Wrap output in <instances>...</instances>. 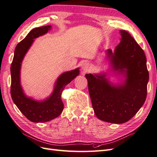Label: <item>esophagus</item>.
<instances>
[{
	"label": "esophagus",
	"instance_id": "obj_1",
	"mask_svg": "<svg viewBox=\"0 0 157 157\" xmlns=\"http://www.w3.org/2000/svg\"><path fill=\"white\" fill-rule=\"evenodd\" d=\"M82 69L84 72H87V71L90 69V64L88 63H87V62L84 63L82 64Z\"/></svg>",
	"mask_w": 157,
	"mask_h": 157
}]
</instances>
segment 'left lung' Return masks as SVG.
<instances>
[{
	"label": "left lung",
	"instance_id": "8db88e82",
	"mask_svg": "<svg viewBox=\"0 0 157 157\" xmlns=\"http://www.w3.org/2000/svg\"><path fill=\"white\" fill-rule=\"evenodd\" d=\"M121 42L114 50L106 51L110 71L122 76L117 84L106 73L86 74L88 91L96 116L103 121L122 124L134 117L147 97L149 72L144 50L129 33L120 31Z\"/></svg>",
	"mask_w": 157,
	"mask_h": 157
}]
</instances>
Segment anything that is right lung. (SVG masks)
I'll use <instances>...</instances> for the list:
<instances>
[{"label":"right lung","instance_id":"add662e5","mask_svg":"<svg viewBox=\"0 0 157 157\" xmlns=\"http://www.w3.org/2000/svg\"><path fill=\"white\" fill-rule=\"evenodd\" d=\"M51 25L35 28L28 33L24 39L18 43L14 51L10 67L12 100L27 119L33 122H48L61 115L63 110L61 93L65 86L79 75V68L65 72L59 76L50 96L44 100L38 101L27 97L23 90L20 81V71L22 61L30 48L34 39L46 34Z\"/></svg>","mask_w":157,"mask_h":157}]
</instances>
